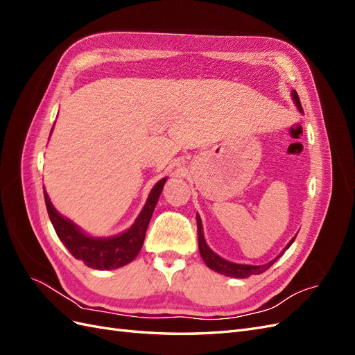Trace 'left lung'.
Instances as JSON below:
<instances>
[{
    "label": "left lung",
    "mask_w": 355,
    "mask_h": 355,
    "mask_svg": "<svg viewBox=\"0 0 355 355\" xmlns=\"http://www.w3.org/2000/svg\"><path fill=\"white\" fill-rule=\"evenodd\" d=\"M292 96H293V101L297 106V110L300 112H304L302 110V105H300V101H299V96L296 93V90L292 92ZM197 230H198V249H200V254L202 257V261L206 262V265L210 268V270L216 271L222 275H227V277H234V278H247L250 275H257V274H262L265 272L268 268H270L278 257H282V254L288 249L290 245H292V243L295 241L296 237H293L292 240L288 241V244L284 247V250L278 254L274 261H271L270 263H265V265H243V263H234V262H230L227 259H223V257H220L219 254L214 253L210 247L207 245L206 240H204V234H202V225H201V219L197 214Z\"/></svg>",
    "instance_id": "8db88e82"
}]
</instances>
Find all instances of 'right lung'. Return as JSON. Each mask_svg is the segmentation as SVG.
<instances>
[{
    "instance_id": "obj_1",
    "label": "right lung",
    "mask_w": 355,
    "mask_h": 355,
    "mask_svg": "<svg viewBox=\"0 0 355 355\" xmlns=\"http://www.w3.org/2000/svg\"><path fill=\"white\" fill-rule=\"evenodd\" d=\"M166 180L167 178L161 179L154 185L151 192H149L146 204L132 227L123 234L114 235V237H92V235L83 232L72 220L63 218L53 207L47 192L44 191L49 218L53 227H55L59 240L65 244L75 259L83 261L89 268H94V270H116V268L130 263L141 252L149 220H151Z\"/></svg>"
}]
</instances>
